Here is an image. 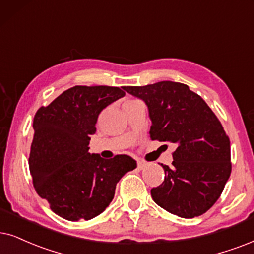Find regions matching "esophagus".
Returning a JSON list of instances; mask_svg holds the SVG:
<instances>
[{
  "mask_svg": "<svg viewBox=\"0 0 254 254\" xmlns=\"http://www.w3.org/2000/svg\"><path fill=\"white\" fill-rule=\"evenodd\" d=\"M137 164H138V168H139L140 170L146 168L147 166V163L144 162V160H142V159H137Z\"/></svg>",
  "mask_w": 254,
  "mask_h": 254,
  "instance_id": "obj_1",
  "label": "esophagus"
}]
</instances>
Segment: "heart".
<instances>
[{
  "label": "heart",
  "instance_id": "b5f03b06",
  "mask_svg": "<svg viewBox=\"0 0 254 254\" xmlns=\"http://www.w3.org/2000/svg\"><path fill=\"white\" fill-rule=\"evenodd\" d=\"M129 102H132V101H129ZM129 102H127V103H129Z\"/></svg>",
  "mask_w": 254,
  "mask_h": 254
}]
</instances>
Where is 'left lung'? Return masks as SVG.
I'll list each match as a JSON object with an SVG mask.
<instances>
[{
  "mask_svg": "<svg viewBox=\"0 0 254 254\" xmlns=\"http://www.w3.org/2000/svg\"><path fill=\"white\" fill-rule=\"evenodd\" d=\"M123 89L146 104L150 138L176 145L172 166L163 165L164 182L151 190L168 212L194 218L220 197L231 175L230 139L213 111L183 83L163 81Z\"/></svg>",
  "mask_w": 254,
  "mask_h": 254,
  "instance_id": "left-lung-1",
  "label": "left lung"
}]
</instances>
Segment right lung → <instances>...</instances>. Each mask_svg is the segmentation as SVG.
<instances>
[{"label": "right lung", "instance_id": "obj_1", "mask_svg": "<svg viewBox=\"0 0 254 254\" xmlns=\"http://www.w3.org/2000/svg\"><path fill=\"white\" fill-rule=\"evenodd\" d=\"M124 96L117 86L76 85L35 115L29 157L34 188L64 219L97 217L110 205L120 179L137 168L130 156L104 159L89 152L98 115Z\"/></svg>", "mask_w": 254, "mask_h": 254}]
</instances>
